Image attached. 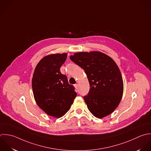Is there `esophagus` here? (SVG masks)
<instances>
[{
  "instance_id": "1",
  "label": "esophagus",
  "mask_w": 151,
  "mask_h": 151,
  "mask_svg": "<svg viewBox=\"0 0 151 151\" xmlns=\"http://www.w3.org/2000/svg\"><path fill=\"white\" fill-rule=\"evenodd\" d=\"M74 86H75V88L77 89H78V84H75L74 85Z\"/></svg>"
}]
</instances>
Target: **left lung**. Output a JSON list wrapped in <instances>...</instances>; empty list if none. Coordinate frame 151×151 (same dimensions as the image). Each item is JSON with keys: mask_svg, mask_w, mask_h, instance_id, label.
Here are the masks:
<instances>
[{"mask_svg": "<svg viewBox=\"0 0 151 151\" xmlns=\"http://www.w3.org/2000/svg\"><path fill=\"white\" fill-rule=\"evenodd\" d=\"M70 60L85 72L90 85L83 98L88 109L98 118L112 114L119 105L124 91L120 70L109 56L99 52H82Z\"/></svg>", "mask_w": 151, "mask_h": 151, "instance_id": "left-lung-1", "label": "left lung"}]
</instances>
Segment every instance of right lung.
Segmentation results:
<instances>
[{"instance_id": "right-lung-1", "label": "right lung", "mask_w": 151, "mask_h": 151, "mask_svg": "<svg viewBox=\"0 0 151 151\" xmlns=\"http://www.w3.org/2000/svg\"><path fill=\"white\" fill-rule=\"evenodd\" d=\"M67 53L52 54L43 58L35 68L32 81L36 104L46 114L55 118L63 116L70 108L77 93L69 84L60 68Z\"/></svg>"}]
</instances>
